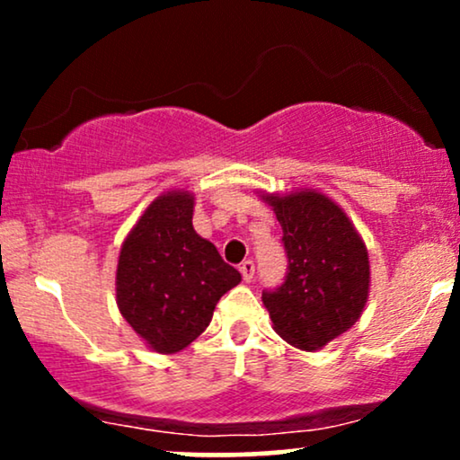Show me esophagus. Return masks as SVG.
Returning a JSON list of instances; mask_svg holds the SVG:
<instances>
[{
    "label": "esophagus",
    "mask_w": 460,
    "mask_h": 460,
    "mask_svg": "<svg viewBox=\"0 0 460 460\" xmlns=\"http://www.w3.org/2000/svg\"><path fill=\"white\" fill-rule=\"evenodd\" d=\"M240 272L242 277H244V281H252V277H255V263H252L251 260H244L240 263Z\"/></svg>",
    "instance_id": "34e87169"
}]
</instances>
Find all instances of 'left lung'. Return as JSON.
<instances>
[{"instance_id":"1","label":"left lung","mask_w":460,"mask_h":460,"mask_svg":"<svg viewBox=\"0 0 460 460\" xmlns=\"http://www.w3.org/2000/svg\"><path fill=\"white\" fill-rule=\"evenodd\" d=\"M277 214L288 277L261 300L272 329L300 350H320L361 318L369 296V257L344 209L318 190L261 194Z\"/></svg>"}]
</instances>
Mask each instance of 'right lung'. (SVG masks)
Masks as SVG:
<instances>
[{"label": "right lung", "instance_id": "right-lung-1", "mask_svg": "<svg viewBox=\"0 0 460 460\" xmlns=\"http://www.w3.org/2000/svg\"><path fill=\"white\" fill-rule=\"evenodd\" d=\"M194 194L157 197L120 246L116 305L151 350L175 355L212 322L216 303L242 281L192 226Z\"/></svg>", "mask_w": 460, "mask_h": 460}]
</instances>
